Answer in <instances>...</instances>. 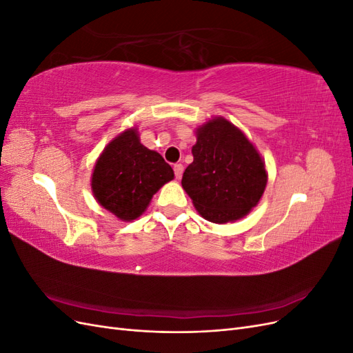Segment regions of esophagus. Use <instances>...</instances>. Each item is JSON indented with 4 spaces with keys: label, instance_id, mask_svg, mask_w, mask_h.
Instances as JSON below:
<instances>
[{
    "label": "esophagus",
    "instance_id": "obj_1",
    "mask_svg": "<svg viewBox=\"0 0 353 353\" xmlns=\"http://www.w3.org/2000/svg\"><path fill=\"white\" fill-rule=\"evenodd\" d=\"M174 172H175V176L179 179L181 176H183V172H184V166L181 165V163H176V165L174 166Z\"/></svg>",
    "mask_w": 353,
    "mask_h": 353
}]
</instances>
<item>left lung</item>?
Returning <instances> with one entry per match:
<instances>
[{
	"label": "left lung",
	"instance_id": "8db88e82",
	"mask_svg": "<svg viewBox=\"0 0 353 353\" xmlns=\"http://www.w3.org/2000/svg\"><path fill=\"white\" fill-rule=\"evenodd\" d=\"M193 163L183 175V188L200 215L213 223L244 218L258 205L268 183L261 153L244 132L216 116L196 130Z\"/></svg>",
	"mask_w": 353,
	"mask_h": 353
}]
</instances>
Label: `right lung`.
<instances>
[{
	"label": "right lung",
	"instance_id": "right-lung-1",
	"mask_svg": "<svg viewBox=\"0 0 353 353\" xmlns=\"http://www.w3.org/2000/svg\"><path fill=\"white\" fill-rule=\"evenodd\" d=\"M174 179V169L157 152L140 141L134 128L104 147L91 175V190L99 205L125 222L140 218L153 196Z\"/></svg>",
	"mask_w": 353,
	"mask_h": 353
}]
</instances>
